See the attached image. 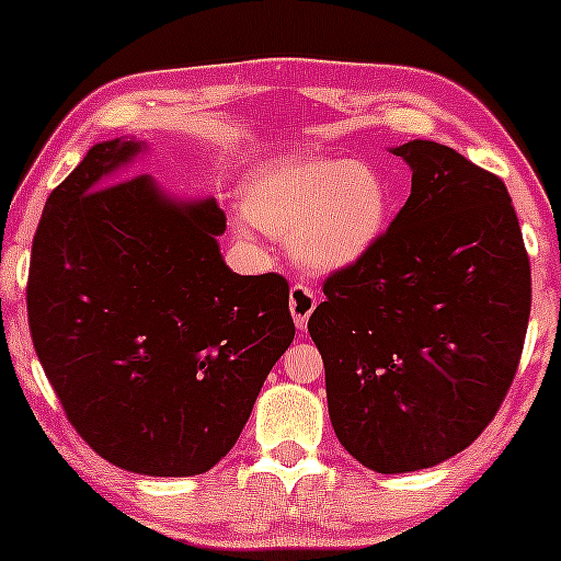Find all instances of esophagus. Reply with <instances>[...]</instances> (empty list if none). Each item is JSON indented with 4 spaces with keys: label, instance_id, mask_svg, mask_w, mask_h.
<instances>
[{
    "label": "esophagus",
    "instance_id": "obj_1",
    "mask_svg": "<svg viewBox=\"0 0 561 561\" xmlns=\"http://www.w3.org/2000/svg\"><path fill=\"white\" fill-rule=\"evenodd\" d=\"M288 306H290V313H294V321L296 327L306 329L309 324V317L317 309V294L309 286H304V283H296L294 288H290V298H288Z\"/></svg>",
    "mask_w": 561,
    "mask_h": 561
}]
</instances>
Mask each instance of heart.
Returning <instances> with one entry per match:
<instances>
[{"label": "heart", "mask_w": 561, "mask_h": 561, "mask_svg": "<svg viewBox=\"0 0 561 561\" xmlns=\"http://www.w3.org/2000/svg\"><path fill=\"white\" fill-rule=\"evenodd\" d=\"M242 211L263 232L288 237L298 263L342 271L363 260L386 232L390 186L365 160L288 158L250 175Z\"/></svg>", "instance_id": "obj_1"}]
</instances>
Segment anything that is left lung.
<instances>
[{
	"label": "left lung",
	"instance_id": "1",
	"mask_svg": "<svg viewBox=\"0 0 561 561\" xmlns=\"http://www.w3.org/2000/svg\"><path fill=\"white\" fill-rule=\"evenodd\" d=\"M411 196L378 244L324 280L309 334L336 439L375 472L424 470L501 409L531 313L508 188L457 150L413 140Z\"/></svg>",
	"mask_w": 561,
	"mask_h": 561
}]
</instances>
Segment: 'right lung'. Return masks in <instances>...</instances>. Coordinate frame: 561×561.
<instances>
[{"instance_id": "obj_1", "label": "right lung", "mask_w": 561, "mask_h": 561, "mask_svg": "<svg viewBox=\"0 0 561 561\" xmlns=\"http://www.w3.org/2000/svg\"><path fill=\"white\" fill-rule=\"evenodd\" d=\"M133 140L99 142L53 188L33 240L27 321L68 421L122 470H211L294 342L288 283L219 255L214 198L181 204L150 175L114 182Z\"/></svg>"}]
</instances>
